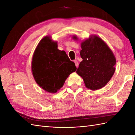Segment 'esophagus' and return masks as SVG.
<instances>
[{
    "instance_id": "1",
    "label": "esophagus",
    "mask_w": 135,
    "mask_h": 135,
    "mask_svg": "<svg viewBox=\"0 0 135 135\" xmlns=\"http://www.w3.org/2000/svg\"><path fill=\"white\" fill-rule=\"evenodd\" d=\"M74 62H75V65L76 67L78 68V65H79V63H78V61L74 60Z\"/></svg>"
}]
</instances>
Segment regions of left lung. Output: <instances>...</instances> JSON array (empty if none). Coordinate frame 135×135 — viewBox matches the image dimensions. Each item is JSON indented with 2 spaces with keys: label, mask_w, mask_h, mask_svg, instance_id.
<instances>
[{
  "label": "left lung",
  "mask_w": 135,
  "mask_h": 135,
  "mask_svg": "<svg viewBox=\"0 0 135 135\" xmlns=\"http://www.w3.org/2000/svg\"><path fill=\"white\" fill-rule=\"evenodd\" d=\"M76 39V36H73ZM79 64L76 73L83 79L87 88L97 90L104 87L115 72L116 60L112 51L97 36L81 43Z\"/></svg>",
  "instance_id": "8db88e82"
}]
</instances>
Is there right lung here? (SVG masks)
<instances>
[{
    "mask_svg": "<svg viewBox=\"0 0 135 135\" xmlns=\"http://www.w3.org/2000/svg\"><path fill=\"white\" fill-rule=\"evenodd\" d=\"M31 68L36 82L51 93H56L62 87L69 75L76 69L66 52L58 50L57 43L52 42L49 36L43 38L38 44Z\"/></svg>",
    "mask_w": 135,
    "mask_h": 135,
    "instance_id": "add662e5",
    "label": "right lung"
}]
</instances>
